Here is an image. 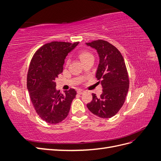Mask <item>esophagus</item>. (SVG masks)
<instances>
[{
	"instance_id": "1",
	"label": "esophagus",
	"mask_w": 161,
	"mask_h": 161,
	"mask_svg": "<svg viewBox=\"0 0 161 161\" xmlns=\"http://www.w3.org/2000/svg\"><path fill=\"white\" fill-rule=\"evenodd\" d=\"M77 92L79 94H80V95H81V94H83L84 92H85V91H83V90H79L77 91Z\"/></svg>"
}]
</instances>
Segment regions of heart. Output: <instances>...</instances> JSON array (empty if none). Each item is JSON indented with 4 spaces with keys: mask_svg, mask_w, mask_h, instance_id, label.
<instances>
[{
    "mask_svg": "<svg viewBox=\"0 0 161 161\" xmlns=\"http://www.w3.org/2000/svg\"><path fill=\"white\" fill-rule=\"evenodd\" d=\"M90 57H92V53H91L89 52L82 51L79 53V58L82 62L85 60L86 59H87V58H89Z\"/></svg>",
    "mask_w": 161,
    "mask_h": 161,
    "instance_id": "1",
    "label": "heart"
}]
</instances>
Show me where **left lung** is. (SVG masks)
Instances as JSON below:
<instances>
[{"label": "left lung", "instance_id": "obj_1", "mask_svg": "<svg viewBox=\"0 0 161 161\" xmlns=\"http://www.w3.org/2000/svg\"><path fill=\"white\" fill-rule=\"evenodd\" d=\"M99 54V64L96 78L103 92L100 97L92 93V100L86 105L93 114L101 118L114 116L123 106L129 89V78L124 59L117 48L105 40L86 43Z\"/></svg>", "mask_w": 161, "mask_h": 161}]
</instances>
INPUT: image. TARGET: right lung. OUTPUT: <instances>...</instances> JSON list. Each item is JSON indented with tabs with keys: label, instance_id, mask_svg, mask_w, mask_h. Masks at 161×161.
Returning <instances> with one entry per match:
<instances>
[{
	"label": "right lung",
	"instance_id": "right-lung-1",
	"mask_svg": "<svg viewBox=\"0 0 161 161\" xmlns=\"http://www.w3.org/2000/svg\"><path fill=\"white\" fill-rule=\"evenodd\" d=\"M79 42H52L42 46L33 55L29 67L27 86L32 104L40 118L55 124L69 115L76 91L61 93L56 89V79L62 72L64 60Z\"/></svg>",
	"mask_w": 161,
	"mask_h": 161
}]
</instances>
